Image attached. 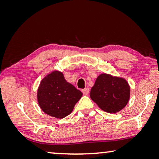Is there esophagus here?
I'll use <instances>...</instances> for the list:
<instances>
[{"mask_svg": "<svg viewBox=\"0 0 159 159\" xmlns=\"http://www.w3.org/2000/svg\"><path fill=\"white\" fill-rule=\"evenodd\" d=\"M82 92L83 93V95H88V93H89V88H84V89L82 90Z\"/></svg>", "mask_w": 159, "mask_h": 159, "instance_id": "1", "label": "esophagus"}]
</instances>
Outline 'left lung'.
I'll return each instance as SVG.
<instances>
[{"label": "left lung", "instance_id": "left-lung-1", "mask_svg": "<svg viewBox=\"0 0 159 159\" xmlns=\"http://www.w3.org/2000/svg\"><path fill=\"white\" fill-rule=\"evenodd\" d=\"M90 98L102 110L114 114L121 111L130 99V88L127 80L109 74H101L91 88Z\"/></svg>", "mask_w": 159, "mask_h": 159}]
</instances>
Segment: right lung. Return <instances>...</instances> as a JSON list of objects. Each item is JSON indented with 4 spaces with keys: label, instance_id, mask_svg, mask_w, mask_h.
<instances>
[{
    "label": "right lung",
    "instance_id": "1",
    "mask_svg": "<svg viewBox=\"0 0 159 159\" xmlns=\"http://www.w3.org/2000/svg\"><path fill=\"white\" fill-rule=\"evenodd\" d=\"M83 93L67 82L62 72L51 71L40 83L37 100L40 108L52 117L63 118L73 111Z\"/></svg>",
    "mask_w": 159,
    "mask_h": 159
}]
</instances>
